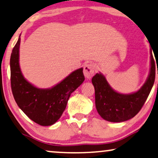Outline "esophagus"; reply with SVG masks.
I'll return each mask as SVG.
<instances>
[{"label":"esophagus","mask_w":158,"mask_h":158,"mask_svg":"<svg viewBox=\"0 0 158 158\" xmlns=\"http://www.w3.org/2000/svg\"><path fill=\"white\" fill-rule=\"evenodd\" d=\"M95 73V66L92 63L86 64L84 66L83 73L87 79H90L94 76Z\"/></svg>","instance_id":"obj_1"}]
</instances>
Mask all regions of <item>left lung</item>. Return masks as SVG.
<instances>
[{"mask_svg":"<svg viewBox=\"0 0 158 158\" xmlns=\"http://www.w3.org/2000/svg\"><path fill=\"white\" fill-rule=\"evenodd\" d=\"M150 52V73L144 85L137 92L122 94L112 89L101 73L93 77L97 111L103 119L111 122H122L137 115L150 94L155 78V63Z\"/></svg>","mask_w":158,"mask_h":158,"instance_id":"8db88e82","label":"left lung"}]
</instances>
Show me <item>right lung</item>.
Masks as SVG:
<instances>
[{
    "instance_id": "add662e5",
    "label": "right lung",
    "mask_w": 158,
    "mask_h": 158,
    "mask_svg": "<svg viewBox=\"0 0 158 158\" xmlns=\"http://www.w3.org/2000/svg\"><path fill=\"white\" fill-rule=\"evenodd\" d=\"M20 36L10 60L13 95L17 105L30 119L41 126H50L62 116L71 94L83 83V69L73 71L51 88H36L27 81L21 73L19 65Z\"/></svg>"
}]
</instances>
